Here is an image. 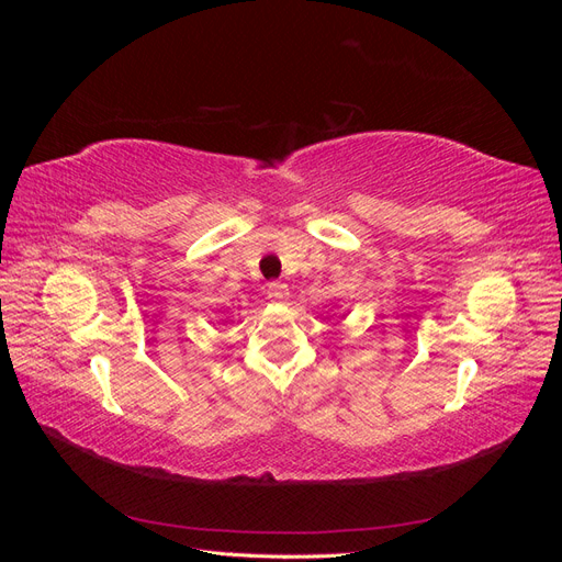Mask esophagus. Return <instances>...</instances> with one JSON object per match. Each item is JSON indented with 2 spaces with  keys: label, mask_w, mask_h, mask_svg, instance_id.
<instances>
[{
  "label": "esophagus",
  "mask_w": 562,
  "mask_h": 562,
  "mask_svg": "<svg viewBox=\"0 0 562 562\" xmlns=\"http://www.w3.org/2000/svg\"><path fill=\"white\" fill-rule=\"evenodd\" d=\"M267 295H269V300L283 302V300L288 297V285L281 283V281H271V283L267 285Z\"/></svg>",
  "instance_id": "obj_1"
}]
</instances>
